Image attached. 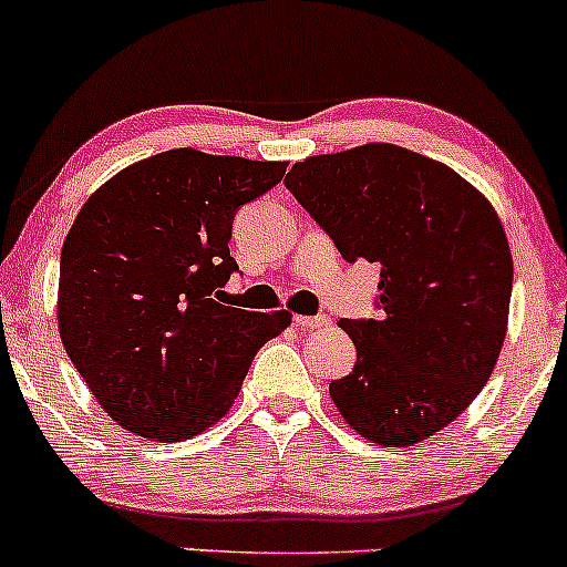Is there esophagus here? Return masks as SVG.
<instances>
[{
  "instance_id": "1",
  "label": "esophagus",
  "mask_w": 567,
  "mask_h": 567,
  "mask_svg": "<svg viewBox=\"0 0 567 567\" xmlns=\"http://www.w3.org/2000/svg\"><path fill=\"white\" fill-rule=\"evenodd\" d=\"M295 323L302 329H321V327H329V323H332V318L329 316H295Z\"/></svg>"
}]
</instances>
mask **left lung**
Instances as JSON below:
<instances>
[{"label":"left lung","mask_w":567,"mask_h":567,"mask_svg":"<svg viewBox=\"0 0 567 567\" xmlns=\"http://www.w3.org/2000/svg\"><path fill=\"white\" fill-rule=\"evenodd\" d=\"M284 184L342 259L380 265V316L340 321L355 364L329 383L337 410L383 447L434 436L504 348L514 267L498 214L453 168L396 144L308 157Z\"/></svg>","instance_id":"1"}]
</instances>
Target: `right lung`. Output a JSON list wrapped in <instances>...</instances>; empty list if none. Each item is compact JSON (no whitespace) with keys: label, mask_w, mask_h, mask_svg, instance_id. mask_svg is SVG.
<instances>
[{"label":"right lung","mask_w":567,"mask_h":567,"mask_svg":"<svg viewBox=\"0 0 567 567\" xmlns=\"http://www.w3.org/2000/svg\"><path fill=\"white\" fill-rule=\"evenodd\" d=\"M286 163L168 150L101 184L63 240L59 332L125 431L182 442L227 415L254 355L291 313L221 305L233 219Z\"/></svg>","instance_id":"right-lung-1"}]
</instances>
